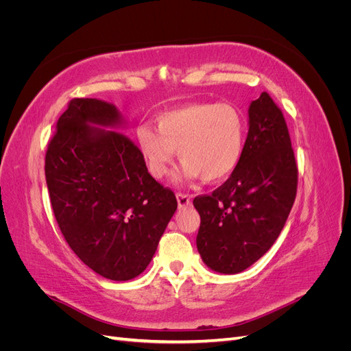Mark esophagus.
I'll list each match as a JSON object with an SVG mask.
<instances>
[{"instance_id":"obj_1","label":"esophagus","mask_w":351,"mask_h":351,"mask_svg":"<svg viewBox=\"0 0 351 351\" xmlns=\"http://www.w3.org/2000/svg\"><path fill=\"white\" fill-rule=\"evenodd\" d=\"M177 204H178V208L183 209V208H187L190 204H192V200H190V196L189 195H184V193H177Z\"/></svg>"}]
</instances>
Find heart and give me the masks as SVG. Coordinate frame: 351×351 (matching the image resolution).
Segmentation results:
<instances>
[{"label":"heart","instance_id":"b5f03b06","mask_svg":"<svg viewBox=\"0 0 351 351\" xmlns=\"http://www.w3.org/2000/svg\"><path fill=\"white\" fill-rule=\"evenodd\" d=\"M155 124L156 130L147 124L136 130L137 146L155 178L168 174L177 155L183 165L176 178L186 183L200 178L219 183L240 162L246 124L234 105L186 104L159 114Z\"/></svg>","mask_w":351,"mask_h":351}]
</instances>
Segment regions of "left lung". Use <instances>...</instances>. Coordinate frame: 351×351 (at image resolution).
<instances>
[{"label": "left lung", "instance_id": "8db88e82", "mask_svg": "<svg viewBox=\"0 0 351 351\" xmlns=\"http://www.w3.org/2000/svg\"><path fill=\"white\" fill-rule=\"evenodd\" d=\"M237 168L210 196H197L196 246L219 274H239L267 253L293 208L297 165L281 110L267 92L252 101Z\"/></svg>", "mask_w": 351, "mask_h": 351}]
</instances>
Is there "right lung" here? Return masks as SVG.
<instances>
[{
  "label": "right lung",
  "instance_id": "obj_1",
  "mask_svg": "<svg viewBox=\"0 0 351 351\" xmlns=\"http://www.w3.org/2000/svg\"><path fill=\"white\" fill-rule=\"evenodd\" d=\"M125 127L115 105L76 98L57 121L45 156L62 236L84 265L112 281L146 269L177 209L174 193L155 182L139 147L121 133Z\"/></svg>",
  "mask_w": 351,
  "mask_h": 351
}]
</instances>
